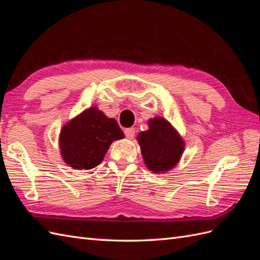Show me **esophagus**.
<instances>
[{
  "mask_svg": "<svg viewBox=\"0 0 260 260\" xmlns=\"http://www.w3.org/2000/svg\"><path fill=\"white\" fill-rule=\"evenodd\" d=\"M124 135L128 139H133L136 136V130L133 128H127L124 129Z\"/></svg>",
  "mask_w": 260,
  "mask_h": 260,
  "instance_id": "1",
  "label": "esophagus"
}]
</instances>
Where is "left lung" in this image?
Wrapping results in <instances>:
<instances>
[{"instance_id":"obj_1","label":"left lung","mask_w":260,"mask_h":260,"mask_svg":"<svg viewBox=\"0 0 260 260\" xmlns=\"http://www.w3.org/2000/svg\"><path fill=\"white\" fill-rule=\"evenodd\" d=\"M148 130L138 136L146 167L156 174L168 171L178 164L184 142L172 125L161 117L149 119Z\"/></svg>"}]
</instances>
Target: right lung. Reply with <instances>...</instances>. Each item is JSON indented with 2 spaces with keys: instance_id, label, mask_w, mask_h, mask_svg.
I'll use <instances>...</instances> for the list:
<instances>
[{
  "instance_id": "obj_1",
  "label": "right lung",
  "mask_w": 260,
  "mask_h": 260,
  "mask_svg": "<svg viewBox=\"0 0 260 260\" xmlns=\"http://www.w3.org/2000/svg\"><path fill=\"white\" fill-rule=\"evenodd\" d=\"M123 137L115 119L91 107L62 127L59 136L61 157L75 169H92L102 162L114 141Z\"/></svg>"
}]
</instances>
